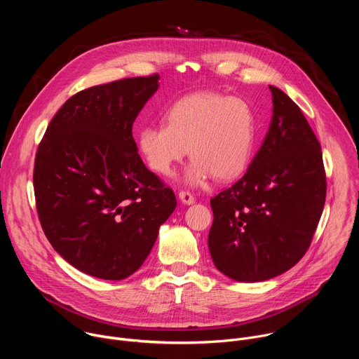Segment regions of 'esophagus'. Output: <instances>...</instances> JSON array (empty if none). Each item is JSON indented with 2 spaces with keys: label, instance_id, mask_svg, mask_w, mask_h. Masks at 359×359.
I'll use <instances>...</instances> for the list:
<instances>
[{
  "label": "esophagus",
  "instance_id": "obj_1",
  "mask_svg": "<svg viewBox=\"0 0 359 359\" xmlns=\"http://www.w3.org/2000/svg\"><path fill=\"white\" fill-rule=\"evenodd\" d=\"M179 200L183 203V204H193L196 200H194V197H193V194L191 193H189V191H180L179 193Z\"/></svg>",
  "mask_w": 359,
  "mask_h": 359
}]
</instances>
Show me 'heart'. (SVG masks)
<instances>
[{
	"mask_svg": "<svg viewBox=\"0 0 359 359\" xmlns=\"http://www.w3.org/2000/svg\"><path fill=\"white\" fill-rule=\"evenodd\" d=\"M165 122L143 126L137 133L139 151L153 172L170 175L187 150L193 161L184 182L190 186L212 175L230 180L247 168L257 136V116L247 100L213 92L191 93L175 102Z\"/></svg>",
	"mask_w": 359,
	"mask_h": 359,
	"instance_id": "obj_1",
	"label": "heart"
}]
</instances>
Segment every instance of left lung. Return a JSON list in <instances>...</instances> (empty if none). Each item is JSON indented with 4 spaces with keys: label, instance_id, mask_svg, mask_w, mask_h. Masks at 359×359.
<instances>
[{
    "label": "left lung",
    "instance_id": "1",
    "mask_svg": "<svg viewBox=\"0 0 359 359\" xmlns=\"http://www.w3.org/2000/svg\"><path fill=\"white\" fill-rule=\"evenodd\" d=\"M266 139L244 176L210 200L209 251L216 269L259 283L294 267L309 250L327 194L318 139L277 86Z\"/></svg>",
    "mask_w": 359,
    "mask_h": 359
}]
</instances>
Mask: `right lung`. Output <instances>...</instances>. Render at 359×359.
I'll list each match as a JSON object with an SVG mask.
<instances>
[{"mask_svg":"<svg viewBox=\"0 0 359 359\" xmlns=\"http://www.w3.org/2000/svg\"><path fill=\"white\" fill-rule=\"evenodd\" d=\"M159 79L126 78L78 92L39 143L34 191L42 230L61 257L88 276H132L177 206L172 189L142 162L132 135Z\"/></svg>","mask_w":359,"mask_h":359,"instance_id":"obj_1","label":"right lung"}]
</instances>
